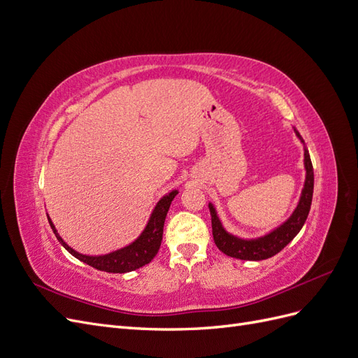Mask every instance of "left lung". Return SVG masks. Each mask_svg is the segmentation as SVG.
I'll return each instance as SVG.
<instances>
[{
    "label": "left lung",
    "instance_id": "1",
    "mask_svg": "<svg viewBox=\"0 0 358 358\" xmlns=\"http://www.w3.org/2000/svg\"><path fill=\"white\" fill-rule=\"evenodd\" d=\"M296 133V137L300 140L303 145V166H305V182H303V188L300 192V199L297 206L292 210L288 218L273 230H270L262 236L257 237H242L230 233L225 229L218 210H216L215 204L209 203V210L212 216V234L213 241L218 246L220 251L225 255L248 259V262H259V259H267L270 257L276 255L278 252L294 239L305 225L306 218L310 210L312 204V194H313V169L309 157V150L305 146V140L301 138L296 127H292Z\"/></svg>",
    "mask_w": 358,
    "mask_h": 358
}]
</instances>
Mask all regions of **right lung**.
<instances>
[{"instance_id":"right-lung-1","label":"right lung","mask_w":358,"mask_h":358,"mask_svg":"<svg viewBox=\"0 0 358 358\" xmlns=\"http://www.w3.org/2000/svg\"><path fill=\"white\" fill-rule=\"evenodd\" d=\"M178 194H179L178 189H171L170 192L164 194V196L158 200L155 208L152 209V213L149 216L143 231L137 236V239H134L131 243H128L122 248L115 249V251L103 254V255H85L74 251V249L69 246L66 241L59 236L57 227L53 225L49 215H48V220L53 233L57 236L58 242L66 248L73 257L80 259V262L86 264H90L96 270H103V272H107V273H127L149 264L157 255L162 241V229H164L167 212L170 209L173 199H175Z\"/></svg>"}]
</instances>
